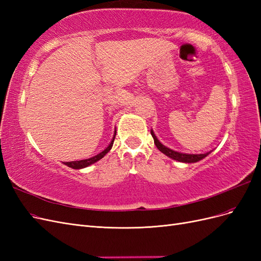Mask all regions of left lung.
I'll list each match as a JSON object with an SVG mask.
<instances>
[{
	"mask_svg": "<svg viewBox=\"0 0 261 261\" xmlns=\"http://www.w3.org/2000/svg\"><path fill=\"white\" fill-rule=\"evenodd\" d=\"M151 135L153 137L154 140V145L156 146V148L160 150L162 153H164L165 155H168L169 158L173 160H176L178 162H184V163H195V162H198L200 160H202L203 158H206L209 153H211V151H208L206 153H199V154H194V153H183V152H178L175 151V150H172L170 148H168L167 146H164L163 144H161L159 139L156 138V136L154 135L153 130L151 129Z\"/></svg>",
	"mask_w": 261,
	"mask_h": 261,
	"instance_id": "left-lung-1",
	"label": "left lung"
}]
</instances>
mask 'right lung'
<instances>
[{"label": "right lung", "mask_w": 261, "mask_h": 261, "mask_svg": "<svg viewBox=\"0 0 261 261\" xmlns=\"http://www.w3.org/2000/svg\"><path fill=\"white\" fill-rule=\"evenodd\" d=\"M115 135H116V130H114V135H113V138L111 140V143H110V145L103 150V151H101L98 154L93 155L91 158H88V159L78 160V161H70V162H64L63 164H65V165H67V167L72 168V169H75V170H81V169L89 167V165H91L93 163H96L97 161L102 159V158H103L110 151V150H111V148L113 146V143H114V139H115Z\"/></svg>", "instance_id": "add662e5"}]
</instances>
